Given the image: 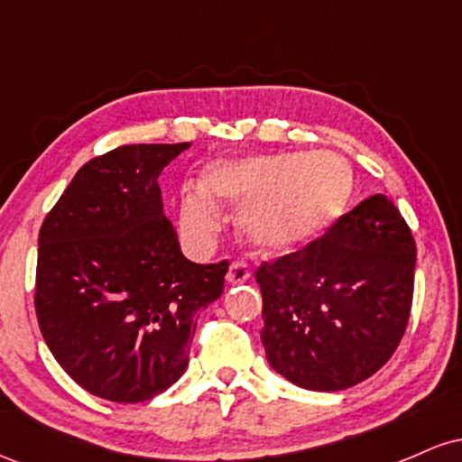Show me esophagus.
Instances as JSON below:
<instances>
[{
    "instance_id": "esophagus-1",
    "label": "esophagus",
    "mask_w": 462,
    "mask_h": 462,
    "mask_svg": "<svg viewBox=\"0 0 462 462\" xmlns=\"http://www.w3.org/2000/svg\"><path fill=\"white\" fill-rule=\"evenodd\" d=\"M226 280H227V282H230V284L247 282V280H249V267H247V263L241 261V258L232 263L230 269H227V273H226Z\"/></svg>"
}]
</instances>
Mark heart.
<instances>
[{
    "mask_svg": "<svg viewBox=\"0 0 462 462\" xmlns=\"http://www.w3.org/2000/svg\"><path fill=\"white\" fill-rule=\"evenodd\" d=\"M352 195L349 167L334 153H263L210 164L204 189L180 198V227L190 243H206L219 227V204L249 201L241 227L261 249H291L330 227Z\"/></svg>",
    "mask_w": 462,
    "mask_h": 462,
    "instance_id": "b5f03b06",
    "label": "heart"
}]
</instances>
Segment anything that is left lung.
Segmentation results:
<instances>
[{
	"mask_svg": "<svg viewBox=\"0 0 462 462\" xmlns=\"http://www.w3.org/2000/svg\"><path fill=\"white\" fill-rule=\"evenodd\" d=\"M415 261L411 227L380 193L301 249L263 261L256 282L269 365L310 391H343L367 380L404 337Z\"/></svg>",
	"mask_w": 462,
	"mask_h": 462,
	"instance_id": "left-lung-1",
	"label": "left lung"
}]
</instances>
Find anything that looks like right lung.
Returning <instances> with one entry per match:
<instances>
[{"mask_svg": "<svg viewBox=\"0 0 462 462\" xmlns=\"http://www.w3.org/2000/svg\"><path fill=\"white\" fill-rule=\"evenodd\" d=\"M190 143L121 145L95 156L39 232L34 309L62 369L110 402L152 400L189 365L199 310L224 293L230 263H190L158 176Z\"/></svg>", "mask_w": 462, "mask_h": 462, "instance_id": "1", "label": "right lung"}]
</instances>
